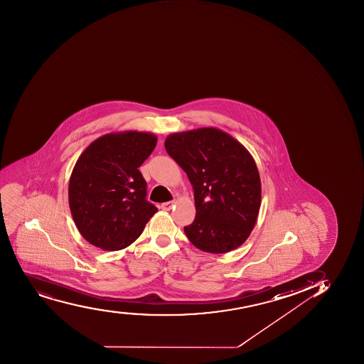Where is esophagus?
Returning <instances> with one entry per match:
<instances>
[{
	"label": "esophagus",
	"mask_w": 364,
	"mask_h": 364,
	"mask_svg": "<svg viewBox=\"0 0 364 364\" xmlns=\"http://www.w3.org/2000/svg\"><path fill=\"white\" fill-rule=\"evenodd\" d=\"M174 204H176V202H174V200H171V202L162 203L161 209L164 210V211H169V210L172 209L173 206H174Z\"/></svg>",
	"instance_id": "34e87169"
}]
</instances>
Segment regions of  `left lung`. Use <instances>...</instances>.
Returning a JSON list of instances; mask_svg holds the SVG:
<instances>
[{"label":"left lung","instance_id":"left-lung-1","mask_svg":"<svg viewBox=\"0 0 364 364\" xmlns=\"http://www.w3.org/2000/svg\"><path fill=\"white\" fill-rule=\"evenodd\" d=\"M165 148L195 191L196 218L184 228L192 245L211 254L243 245L261 206L259 169L248 149L213 127L169 134Z\"/></svg>","mask_w":364,"mask_h":364}]
</instances>
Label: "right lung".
I'll list each match as a JSON object with an SVG mask.
<instances>
[{
  "label": "right lung",
  "instance_id": "add662e5",
  "mask_svg": "<svg viewBox=\"0 0 364 364\" xmlns=\"http://www.w3.org/2000/svg\"><path fill=\"white\" fill-rule=\"evenodd\" d=\"M156 135L136 130L105 134L87 146L73 167L69 205L80 235L107 252L136 241L158 209L146 199L139 171Z\"/></svg>",
  "mask_w": 364,
  "mask_h": 364
}]
</instances>
